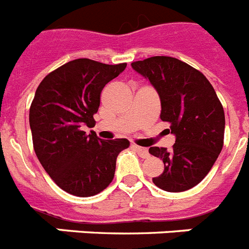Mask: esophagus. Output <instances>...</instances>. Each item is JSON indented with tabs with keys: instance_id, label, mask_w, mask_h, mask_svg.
<instances>
[{
	"instance_id": "1",
	"label": "esophagus",
	"mask_w": 249,
	"mask_h": 249,
	"mask_svg": "<svg viewBox=\"0 0 249 249\" xmlns=\"http://www.w3.org/2000/svg\"><path fill=\"white\" fill-rule=\"evenodd\" d=\"M133 148H135L137 152L140 154V156L143 157V159H147L148 156H150V154H148V150L145 147H141V146H137V145H133Z\"/></svg>"
}]
</instances>
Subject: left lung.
<instances>
[{"label":"left lung","mask_w":249,"mask_h":249,"mask_svg":"<svg viewBox=\"0 0 249 249\" xmlns=\"http://www.w3.org/2000/svg\"><path fill=\"white\" fill-rule=\"evenodd\" d=\"M154 86L161 101L160 118L176 137L173 148L150 147L165 169L154 184L170 193L194 188L208 175L224 142L226 117L213 86L203 73L171 56L131 64Z\"/></svg>","instance_id":"obj_1"}]
</instances>
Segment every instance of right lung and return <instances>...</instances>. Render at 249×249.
<instances>
[{"label":"right lung","instance_id":"add662e5","mask_svg":"<svg viewBox=\"0 0 249 249\" xmlns=\"http://www.w3.org/2000/svg\"><path fill=\"white\" fill-rule=\"evenodd\" d=\"M126 67L75 59L49 73L36 89L30 107L34 150L69 194L87 197L103 191L114 178L117 156L129 146L126 139L104 141L82 131L94 127L102 89Z\"/></svg>","mask_w":249,"mask_h":249}]
</instances>
